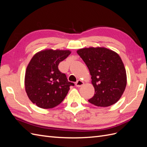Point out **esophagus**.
Wrapping results in <instances>:
<instances>
[{
	"label": "esophagus",
	"mask_w": 147,
	"mask_h": 147,
	"mask_svg": "<svg viewBox=\"0 0 147 147\" xmlns=\"http://www.w3.org/2000/svg\"><path fill=\"white\" fill-rule=\"evenodd\" d=\"M75 84L77 87H81L82 85L84 84V82L83 81H82L81 80H78L77 81V82L75 83Z\"/></svg>",
	"instance_id": "34e87169"
}]
</instances>
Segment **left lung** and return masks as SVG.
Here are the masks:
<instances>
[{
  "label": "left lung",
  "instance_id": "1",
  "mask_svg": "<svg viewBox=\"0 0 147 147\" xmlns=\"http://www.w3.org/2000/svg\"><path fill=\"white\" fill-rule=\"evenodd\" d=\"M87 65L95 93L88 101L97 107H109L121 98L127 84L126 69L118 53L104 47L77 51Z\"/></svg>",
  "mask_w": 147,
  "mask_h": 147
}]
</instances>
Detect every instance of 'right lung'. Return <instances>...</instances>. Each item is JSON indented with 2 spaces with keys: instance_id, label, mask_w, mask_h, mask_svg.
<instances>
[{
  "instance_id": "add662e5",
  "label": "right lung",
  "mask_w": 147,
  "mask_h": 147,
  "mask_svg": "<svg viewBox=\"0 0 147 147\" xmlns=\"http://www.w3.org/2000/svg\"><path fill=\"white\" fill-rule=\"evenodd\" d=\"M71 53L70 50H46L34 55L26 68L24 85L29 99L38 107L48 109L58 105L74 84L58 69L60 62Z\"/></svg>"
}]
</instances>
